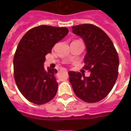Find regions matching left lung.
<instances>
[{"label":"left lung","mask_w":131,"mask_h":131,"mask_svg":"<svg viewBox=\"0 0 131 131\" xmlns=\"http://www.w3.org/2000/svg\"><path fill=\"white\" fill-rule=\"evenodd\" d=\"M85 43L84 69L90 75L69 71V82L76 96L87 103L103 99L114 87L118 75L119 58L113 42L100 28L90 24L72 27Z\"/></svg>","instance_id":"left-lung-1"}]
</instances>
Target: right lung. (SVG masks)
<instances>
[{"label":"right lung","mask_w":131,"mask_h":131,"mask_svg":"<svg viewBox=\"0 0 131 131\" xmlns=\"http://www.w3.org/2000/svg\"><path fill=\"white\" fill-rule=\"evenodd\" d=\"M69 32L65 27L41 25L29 30L17 45L13 58L14 79L24 97L37 105L50 101L56 94L57 70L44 69L45 55Z\"/></svg>","instance_id":"add662e5"}]
</instances>
